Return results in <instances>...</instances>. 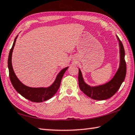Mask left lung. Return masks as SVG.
<instances>
[{"instance_id":"left-lung-1","label":"left lung","mask_w":135,"mask_h":135,"mask_svg":"<svg viewBox=\"0 0 135 135\" xmlns=\"http://www.w3.org/2000/svg\"><path fill=\"white\" fill-rule=\"evenodd\" d=\"M119 41L120 52V64L117 72L111 81L99 86L91 87L85 83L81 71L79 69V86L82 91L93 100H104L112 97L119 90L124 81L126 73V64L125 60V50L121 41Z\"/></svg>"}]
</instances>
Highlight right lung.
<instances>
[{"mask_svg": "<svg viewBox=\"0 0 135 135\" xmlns=\"http://www.w3.org/2000/svg\"><path fill=\"white\" fill-rule=\"evenodd\" d=\"M17 36L18 35L16 36L15 41H14L13 46L9 52V57H8V68H9V78L11 83H12L13 87L19 94L27 100L32 101V102L41 103L48 100L53 97L56 94L57 91L58 90L60 83H61L62 79L65 71L68 69V67L64 68V69L60 71L54 83L49 87L32 88L25 86L19 80L17 76H16L12 64V52Z\"/></svg>", "mask_w": 135, "mask_h": 135, "instance_id": "right-lung-1", "label": "right lung"}]
</instances>
